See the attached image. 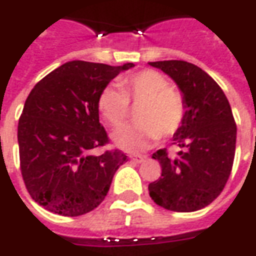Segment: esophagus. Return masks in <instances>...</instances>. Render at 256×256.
<instances>
[{"label":"esophagus","instance_id":"1","mask_svg":"<svg viewBox=\"0 0 256 256\" xmlns=\"http://www.w3.org/2000/svg\"><path fill=\"white\" fill-rule=\"evenodd\" d=\"M145 159H146V156H144V155H132L130 156V160L134 162V163H142Z\"/></svg>","mask_w":256,"mask_h":256}]
</instances>
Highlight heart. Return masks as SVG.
I'll list each match as a JSON object with an SVG mask.
<instances>
[{"label": "heart", "mask_w": 256, "mask_h": 256, "mask_svg": "<svg viewBox=\"0 0 256 256\" xmlns=\"http://www.w3.org/2000/svg\"><path fill=\"white\" fill-rule=\"evenodd\" d=\"M119 87L101 90L97 106L108 124L116 128L128 115V101L138 106L137 123L123 126L112 134V141L126 152L146 150L160 136L170 137L181 128L185 116V102L177 90L168 88L167 80L155 70H144L119 82Z\"/></svg>", "instance_id": "b5f03b06"}]
</instances>
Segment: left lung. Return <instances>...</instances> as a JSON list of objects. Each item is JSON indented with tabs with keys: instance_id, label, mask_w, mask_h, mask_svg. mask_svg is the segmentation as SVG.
<instances>
[{
	"instance_id": "left-lung-1",
	"label": "left lung",
	"mask_w": 256,
	"mask_h": 256,
	"mask_svg": "<svg viewBox=\"0 0 256 256\" xmlns=\"http://www.w3.org/2000/svg\"><path fill=\"white\" fill-rule=\"evenodd\" d=\"M176 82L185 102L181 128L172 136L181 150L152 155L162 177L150 182V196L158 206L192 212L212 203L230 176L237 128L229 101L218 84L202 68L182 60L150 62Z\"/></svg>"
}]
</instances>
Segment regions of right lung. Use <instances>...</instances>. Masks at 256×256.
Segmentation results:
<instances>
[{
  "mask_svg": "<svg viewBox=\"0 0 256 256\" xmlns=\"http://www.w3.org/2000/svg\"><path fill=\"white\" fill-rule=\"evenodd\" d=\"M132 67L74 60L30 92L18 126L20 170L31 198L48 211L78 216L106 198L128 156L118 150L93 154L108 142L97 100L112 79Z\"/></svg>",
  "mask_w": 256,
  "mask_h": 256,
  "instance_id": "right-lung-1",
  "label": "right lung"
}]
</instances>
